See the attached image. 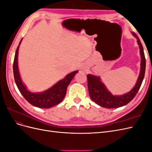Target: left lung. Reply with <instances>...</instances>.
Instances as JSON below:
<instances>
[{
    "label": "left lung",
    "instance_id": "left-lung-1",
    "mask_svg": "<svg viewBox=\"0 0 152 152\" xmlns=\"http://www.w3.org/2000/svg\"><path fill=\"white\" fill-rule=\"evenodd\" d=\"M132 35L137 39V44L140 46L141 63V71L138 79H137L136 86L130 92L122 96H113L110 93L104 84L101 82L99 77H96L90 74L87 75V86H88L90 98L96 104L103 108H115L128 104L135 97L143 80L146 68V59L144 50L138 37L134 32H132Z\"/></svg>",
    "mask_w": 152,
    "mask_h": 152
}]
</instances>
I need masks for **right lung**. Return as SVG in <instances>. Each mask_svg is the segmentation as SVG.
Masks as SVG:
<instances>
[{
    "label": "right lung",
    "instance_id": "obj_1",
    "mask_svg": "<svg viewBox=\"0 0 152 152\" xmlns=\"http://www.w3.org/2000/svg\"><path fill=\"white\" fill-rule=\"evenodd\" d=\"M16 49L15 59L13 62V73L16 86L21 94L25 99L31 104L41 108H49L54 106L60 103L65 97L66 89L68 85L73 79V77L78 72L75 71L67 75L65 79L59 80L51 88L41 93H32L26 89V87L23 84L20 76L18 66V54L20 45Z\"/></svg>",
    "mask_w": 152,
    "mask_h": 152
}]
</instances>
